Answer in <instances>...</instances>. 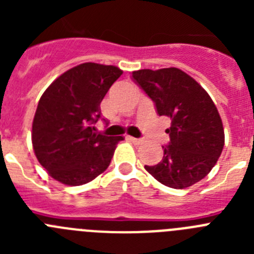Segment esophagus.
<instances>
[{
    "label": "esophagus",
    "instance_id": "34e87169",
    "mask_svg": "<svg viewBox=\"0 0 254 254\" xmlns=\"http://www.w3.org/2000/svg\"><path fill=\"white\" fill-rule=\"evenodd\" d=\"M128 138L129 141H131V142H133L134 145H141V143L143 142V140H141V138H134V137H131V136H128Z\"/></svg>",
    "mask_w": 254,
    "mask_h": 254
}]
</instances>
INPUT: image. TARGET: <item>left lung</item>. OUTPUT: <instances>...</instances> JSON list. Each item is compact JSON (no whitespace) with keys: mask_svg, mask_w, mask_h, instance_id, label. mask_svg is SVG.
Wrapping results in <instances>:
<instances>
[{"mask_svg":"<svg viewBox=\"0 0 254 254\" xmlns=\"http://www.w3.org/2000/svg\"><path fill=\"white\" fill-rule=\"evenodd\" d=\"M132 77L151 98L159 116L172 120L163 160L145 169L167 187L193 186L211 172L223 151L225 136L216 105L194 78L176 67L138 69Z\"/></svg>","mask_w":254,"mask_h":254,"instance_id":"8db88e82","label":"left lung"}]
</instances>
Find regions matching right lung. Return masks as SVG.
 <instances>
[{
    "mask_svg": "<svg viewBox=\"0 0 254 254\" xmlns=\"http://www.w3.org/2000/svg\"><path fill=\"white\" fill-rule=\"evenodd\" d=\"M123 73L116 66L86 62L69 68L44 91L35 112L31 142L40 165L66 186H81L111 164L122 136L96 133L100 103Z\"/></svg>",
    "mask_w": 254,
    "mask_h": 254,
    "instance_id": "right-lung-1",
    "label": "right lung"
}]
</instances>
